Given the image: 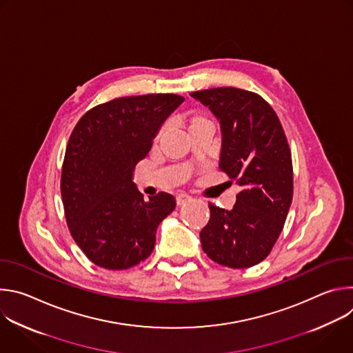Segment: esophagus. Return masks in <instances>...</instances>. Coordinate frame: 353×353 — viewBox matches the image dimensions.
<instances>
[{
    "label": "esophagus",
    "mask_w": 353,
    "mask_h": 353,
    "mask_svg": "<svg viewBox=\"0 0 353 353\" xmlns=\"http://www.w3.org/2000/svg\"><path fill=\"white\" fill-rule=\"evenodd\" d=\"M176 199H177V204H179V205H183V204L188 203V201H191L192 196L188 195L187 192H179V194L176 195Z\"/></svg>",
    "instance_id": "1"
}]
</instances>
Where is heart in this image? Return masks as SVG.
Returning a JSON list of instances; mask_svg holds the SVG:
<instances>
[{
    "label": "heart",
    "instance_id": "1",
    "mask_svg": "<svg viewBox=\"0 0 353 353\" xmlns=\"http://www.w3.org/2000/svg\"><path fill=\"white\" fill-rule=\"evenodd\" d=\"M201 121H207L205 119H203V117H194L192 119V121H191V125H195V124H198V123H201ZM165 130H166V127H162L161 128V131H159V137L165 132Z\"/></svg>",
    "mask_w": 353,
    "mask_h": 353
}]
</instances>
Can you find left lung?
Wrapping results in <instances>:
<instances>
[{"label":"left lung","instance_id":"left-lung-1","mask_svg":"<svg viewBox=\"0 0 353 353\" xmlns=\"http://www.w3.org/2000/svg\"><path fill=\"white\" fill-rule=\"evenodd\" d=\"M221 124L219 168L241 185L233 210L210 204L201 230L207 256L229 268L261 263L278 240L293 196L292 155L274 109L254 93L214 88L190 93Z\"/></svg>","mask_w":353,"mask_h":353}]
</instances>
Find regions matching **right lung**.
Here are the masks:
<instances>
[{"mask_svg":"<svg viewBox=\"0 0 353 353\" xmlns=\"http://www.w3.org/2000/svg\"><path fill=\"white\" fill-rule=\"evenodd\" d=\"M183 102L172 93L119 97L90 109L75 125L65 149L61 198L71 236L97 267L127 270L146 260L159 223L176 208L168 192L145 201L132 173Z\"/></svg>","mask_w":353,"mask_h":353,"instance_id":"obj_1","label":"right lung"}]
</instances>
